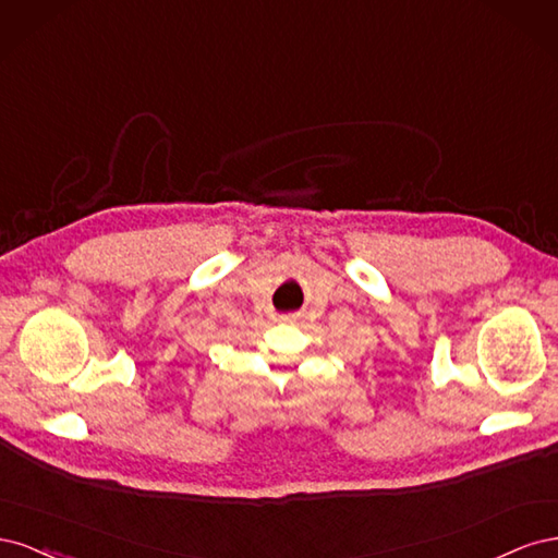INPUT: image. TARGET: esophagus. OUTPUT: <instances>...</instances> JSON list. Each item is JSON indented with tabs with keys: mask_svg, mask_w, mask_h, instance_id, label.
Instances as JSON below:
<instances>
[{
	"mask_svg": "<svg viewBox=\"0 0 558 558\" xmlns=\"http://www.w3.org/2000/svg\"><path fill=\"white\" fill-rule=\"evenodd\" d=\"M279 320H281V324H295L298 314H283V316H279Z\"/></svg>",
	"mask_w": 558,
	"mask_h": 558,
	"instance_id": "esophagus-1",
	"label": "esophagus"
}]
</instances>
